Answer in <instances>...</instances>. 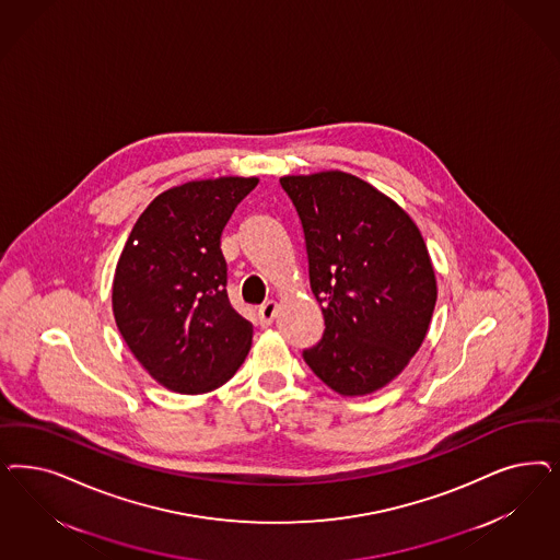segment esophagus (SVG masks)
Returning a JSON list of instances; mask_svg holds the SVG:
<instances>
[{
	"label": "esophagus",
	"instance_id": "1",
	"mask_svg": "<svg viewBox=\"0 0 560 560\" xmlns=\"http://www.w3.org/2000/svg\"><path fill=\"white\" fill-rule=\"evenodd\" d=\"M278 313V303L276 301H266L261 307H259V324L270 325L273 322Z\"/></svg>",
	"mask_w": 560,
	"mask_h": 560
}]
</instances>
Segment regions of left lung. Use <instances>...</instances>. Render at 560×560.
<instances>
[{
  "label": "left lung",
  "instance_id": "obj_1",
  "mask_svg": "<svg viewBox=\"0 0 560 560\" xmlns=\"http://www.w3.org/2000/svg\"><path fill=\"white\" fill-rule=\"evenodd\" d=\"M305 233L308 280L322 305V342L303 352L340 396H369L424 342L436 278L415 220L371 183L343 171L287 175Z\"/></svg>",
  "mask_w": 560,
  "mask_h": 560
}]
</instances>
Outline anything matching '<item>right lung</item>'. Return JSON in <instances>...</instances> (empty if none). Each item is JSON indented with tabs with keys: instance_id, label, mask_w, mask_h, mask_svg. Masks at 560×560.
<instances>
[{
	"instance_id": "add662e5",
	"label": "right lung",
	"mask_w": 560,
	"mask_h": 560,
	"mask_svg": "<svg viewBox=\"0 0 560 560\" xmlns=\"http://www.w3.org/2000/svg\"><path fill=\"white\" fill-rule=\"evenodd\" d=\"M257 177L171 187L138 218L113 278V315L138 362L166 389L208 394L249 354L253 325L226 294L220 236Z\"/></svg>"
}]
</instances>
